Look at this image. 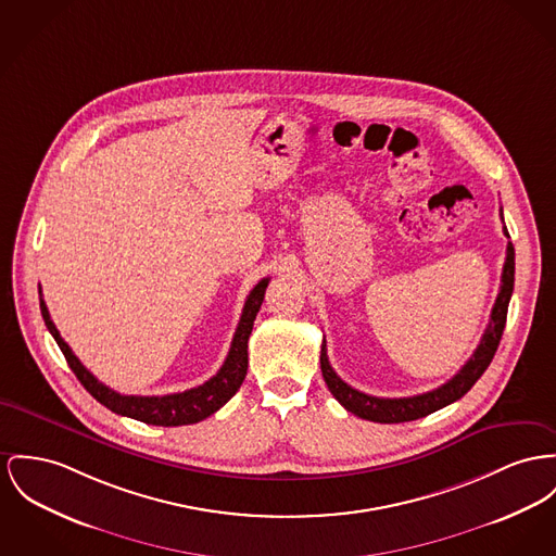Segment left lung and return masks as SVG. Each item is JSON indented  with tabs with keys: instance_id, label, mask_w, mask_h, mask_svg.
<instances>
[{
	"instance_id": "1",
	"label": "left lung",
	"mask_w": 556,
	"mask_h": 556,
	"mask_svg": "<svg viewBox=\"0 0 556 556\" xmlns=\"http://www.w3.org/2000/svg\"><path fill=\"white\" fill-rule=\"evenodd\" d=\"M502 219H504V215H502ZM504 233L508 236L506 227H504ZM513 289H515V247H513V242H508L504 271H502V287H500V293L495 299V305L491 309V323L482 334L479 348L475 350L470 361L459 369L455 377H451L441 388L426 392V394L407 396V399H377V396H369L365 392L354 390L334 372L329 363V356H327V341H323L320 369H323V377H325L331 394L341 403V407L348 408L350 413H354L363 419L377 421V424L413 421V419L426 417L439 408L459 401L479 381V377L491 365V361L495 356V350L500 345V339H502L504 327H506Z\"/></svg>"
}]
</instances>
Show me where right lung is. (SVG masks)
<instances>
[{
  "instance_id": "right-lung-1",
  "label": "right lung",
  "mask_w": 556,
  "mask_h": 556,
  "mask_svg": "<svg viewBox=\"0 0 556 556\" xmlns=\"http://www.w3.org/2000/svg\"><path fill=\"white\" fill-rule=\"evenodd\" d=\"M267 285H269V278H263L260 280V285L251 291V295L247 296L238 329L231 339L229 354H227L219 372L198 388L177 392V394H166V396H126V394H119L112 388H108L105 383H101L90 370L79 363V358L72 352V348L63 341L54 323L50 320L43 299H39V307H41V316H43L48 331L54 337V341L59 343L61 352L67 358V365L74 370L79 383L101 405H105L117 415L132 417V419H139V421L151 424V426H187V424H198V421L206 419L208 415L217 413L240 390V386L247 377V367H249V337L253 331V323L257 318ZM39 295H41V289H39Z\"/></svg>"
}]
</instances>
